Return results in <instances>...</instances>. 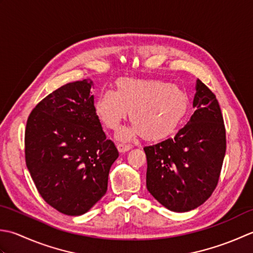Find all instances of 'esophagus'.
Masks as SVG:
<instances>
[{
  "label": "esophagus",
  "instance_id": "1",
  "mask_svg": "<svg viewBox=\"0 0 253 253\" xmlns=\"http://www.w3.org/2000/svg\"><path fill=\"white\" fill-rule=\"evenodd\" d=\"M117 148H118V151H119L120 153H126V152L130 151L131 146L130 145H125V144H118Z\"/></svg>",
  "mask_w": 253,
  "mask_h": 253
}]
</instances>
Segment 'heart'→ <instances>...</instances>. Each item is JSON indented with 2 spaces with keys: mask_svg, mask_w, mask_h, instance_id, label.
I'll return each instance as SVG.
<instances>
[{
  "mask_svg": "<svg viewBox=\"0 0 253 253\" xmlns=\"http://www.w3.org/2000/svg\"><path fill=\"white\" fill-rule=\"evenodd\" d=\"M116 91L98 95L96 115L106 127L116 130L131 112L133 125L118 133L121 141L138 135L147 141H161L171 135L187 116L190 99L181 87L157 80L121 79Z\"/></svg>",
  "mask_w": 253,
  "mask_h": 253,
  "instance_id": "1",
  "label": "heart"
}]
</instances>
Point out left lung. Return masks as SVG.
I'll return each instance as SVG.
<instances>
[{
    "label": "left lung",
    "instance_id": "1",
    "mask_svg": "<svg viewBox=\"0 0 253 253\" xmlns=\"http://www.w3.org/2000/svg\"><path fill=\"white\" fill-rule=\"evenodd\" d=\"M195 111L173 138L144 147L146 187L172 212H189L208 200L217 185L226 152V132L218 101L200 80Z\"/></svg>",
    "mask_w": 253,
    "mask_h": 253
}]
</instances>
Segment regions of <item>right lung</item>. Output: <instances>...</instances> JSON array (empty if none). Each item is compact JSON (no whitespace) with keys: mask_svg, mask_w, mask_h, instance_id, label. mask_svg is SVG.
Listing matches in <instances>:
<instances>
[{"mask_svg":"<svg viewBox=\"0 0 253 253\" xmlns=\"http://www.w3.org/2000/svg\"><path fill=\"white\" fill-rule=\"evenodd\" d=\"M90 80L63 85L29 115L26 165L49 205L70 216L83 215L107 192L108 176L119 156L96 115Z\"/></svg>","mask_w":253,"mask_h":253,"instance_id":"add662e5","label":"right lung"}]
</instances>
